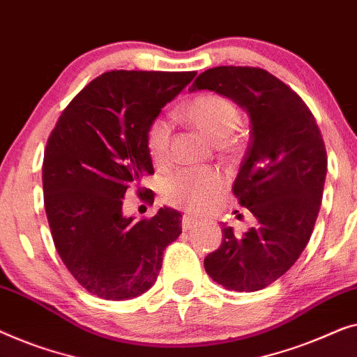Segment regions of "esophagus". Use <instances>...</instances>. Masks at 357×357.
I'll return each instance as SVG.
<instances>
[{
    "label": "esophagus",
    "mask_w": 357,
    "mask_h": 357,
    "mask_svg": "<svg viewBox=\"0 0 357 357\" xmlns=\"http://www.w3.org/2000/svg\"><path fill=\"white\" fill-rule=\"evenodd\" d=\"M195 225H197V218H194L190 213H184L183 215V229L184 231L192 229Z\"/></svg>",
    "instance_id": "obj_1"
}]
</instances>
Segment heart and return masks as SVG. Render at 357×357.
<instances>
[{
	"label": "heart",
	"mask_w": 357,
	"mask_h": 357,
	"mask_svg": "<svg viewBox=\"0 0 357 357\" xmlns=\"http://www.w3.org/2000/svg\"><path fill=\"white\" fill-rule=\"evenodd\" d=\"M181 116L212 142H223L241 123V113L228 97L199 93L181 109ZM145 149L155 165H163L169 155V126L162 118L153 119L145 130ZM225 188L217 169H181L163 184V199L173 207L199 213L212 207Z\"/></svg>",
	"instance_id": "1"
}]
</instances>
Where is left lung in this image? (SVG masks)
Masks as SVG:
<instances>
[{
  "instance_id": "left-lung-1",
  "label": "left lung",
  "mask_w": 357,
  "mask_h": 357,
  "mask_svg": "<svg viewBox=\"0 0 357 357\" xmlns=\"http://www.w3.org/2000/svg\"><path fill=\"white\" fill-rule=\"evenodd\" d=\"M204 89L249 114L250 144L233 192L257 218V227L243 236L223 225V243L204 267L227 289L259 291L288 272L309 243L322 202L327 150L307 105L265 69H207L190 87Z\"/></svg>"
}]
</instances>
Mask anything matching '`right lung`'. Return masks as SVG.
<instances>
[{
    "mask_svg": "<svg viewBox=\"0 0 357 357\" xmlns=\"http://www.w3.org/2000/svg\"><path fill=\"white\" fill-rule=\"evenodd\" d=\"M195 71H109L80 90L50 134L43 157L45 210L59 257L98 298L132 299L150 289L163 250L181 234V213L123 215L130 185L153 165L145 130Z\"/></svg>",
    "mask_w": 357,
    "mask_h": 357,
    "instance_id": "add662e5",
    "label": "right lung"
}]
</instances>
